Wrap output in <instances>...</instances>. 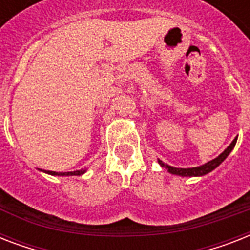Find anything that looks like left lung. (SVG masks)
Segmentation results:
<instances>
[{
    "instance_id": "1",
    "label": "left lung",
    "mask_w": 250,
    "mask_h": 250,
    "mask_svg": "<svg viewBox=\"0 0 250 250\" xmlns=\"http://www.w3.org/2000/svg\"><path fill=\"white\" fill-rule=\"evenodd\" d=\"M236 141H237V137L236 139H233L232 143L229 145V148L226 149L225 152L222 153V154H219L217 158L209 161L208 164L202 165V166L190 167V168H178V167H172V166H168V165H165L161 160H158V164H160L162 167H165V168H167V171H168L170 174L179 175V176H202V175H206V174H209V172H211L214 168H217V167L219 166V165L226 160V158H227V156H229V153L232 152V149L235 148Z\"/></svg>"
}]
</instances>
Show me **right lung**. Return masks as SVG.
Masks as SVG:
<instances>
[{
	"label": "right lung",
	"instance_id": "right-lung-1",
	"mask_svg": "<svg viewBox=\"0 0 250 250\" xmlns=\"http://www.w3.org/2000/svg\"><path fill=\"white\" fill-rule=\"evenodd\" d=\"M46 172V174L50 175H58V176H71V175H83L85 172V170H78V171H70V172H56V171H45L41 170Z\"/></svg>",
	"mask_w": 250,
	"mask_h": 250
}]
</instances>
